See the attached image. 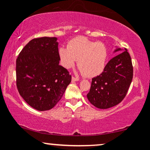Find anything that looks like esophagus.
Instances as JSON below:
<instances>
[{
	"label": "esophagus",
	"instance_id": "esophagus-1",
	"mask_svg": "<svg viewBox=\"0 0 150 150\" xmlns=\"http://www.w3.org/2000/svg\"><path fill=\"white\" fill-rule=\"evenodd\" d=\"M72 81L73 82H77V81H79V79L77 77H72Z\"/></svg>",
	"mask_w": 150,
	"mask_h": 150
}]
</instances>
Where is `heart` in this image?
I'll list each match as a JSON object with an SVG mask.
<instances>
[{
	"label": "heart",
	"instance_id": "1",
	"mask_svg": "<svg viewBox=\"0 0 150 150\" xmlns=\"http://www.w3.org/2000/svg\"><path fill=\"white\" fill-rule=\"evenodd\" d=\"M61 65L67 69L77 64L79 71L88 77L100 75L106 65L108 53L103 43L95 42L84 37L69 41L68 47L61 46L58 51Z\"/></svg>",
	"mask_w": 150,
	"mask_h": 150
}]
</instances>
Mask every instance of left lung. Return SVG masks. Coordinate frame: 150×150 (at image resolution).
<instances>
[{"label": "left lung", "mask_w": 150, "mask_h": 150, "mask_svg": "<svg viewBox=\"0 0 150 150\" xmlns=\"http://www.w3.org/2000/svg\"><path fill=\"white\" fill-rule=\"evenodd\" d=\"M121 51L108 61L100 75L92 78L87 97L98 108L106 109L119 104L131 84L133 68L130 54L126 49L118 47L113 53Z\"/></svg>", "instance_id": "8db88e82"}]
</instances>
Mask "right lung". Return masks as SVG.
<instances>
[{
  "label": "right lung",
  "mask_w": 150,
  "mask_h": 150,
  "mask_svg": "<svg viewBox=\"0 0 150 150\" xmlns=\"http://www.w3.org/2000/svg\"><path fill=\"white\" fill-rule=\"evenodd\" d=\"M56 37L31 40L16 60V83L24 100L38 111L51 109L61 100L71 75L59 65Z\"/></svg>",
  "instance_id": "right-lung-1"
}]
</instances>
